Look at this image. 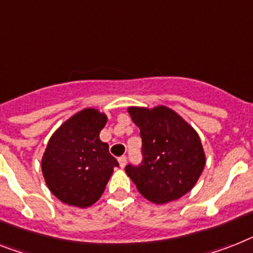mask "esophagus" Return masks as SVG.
<instances>
[{
    "label": "esophagus",
    "instance_id": "1",
    "mask_svg": "<svg viewBox=\"0 0 253 253\" xmlns=\"http://www.w3.org/2000/svg\"><path fill=\"white\" fill-rule=\"evenodd\" d=\"M118 162H119V164H120V167H122V168H124L125 164H126V158H125V156H120V158L118 159Z\"/></svg>",
    "mask_w": 253,
    "mask_h": 253
}]
</instances>
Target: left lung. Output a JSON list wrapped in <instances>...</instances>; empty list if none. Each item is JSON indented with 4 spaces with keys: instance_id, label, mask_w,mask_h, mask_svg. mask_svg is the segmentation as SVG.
<instances>
[{
    "instance_id": "8db88e82",
    "label": "left lung",
    "mask_w": 253,
    "mask_h": 253,
    "mask_svg": "<svg viewBox=\"0 0 253 253\" xmlns=\"http://www.w3.org/2000/svg\"><path fill=\"white\" fill-rule=\"evenodd\" d=\"M141 130L143 162L125 172L141 195L155 204L179 199L195 186L206 166V152L197 130L167 106L128 107Z\"/></svg>"
}]
</instances>
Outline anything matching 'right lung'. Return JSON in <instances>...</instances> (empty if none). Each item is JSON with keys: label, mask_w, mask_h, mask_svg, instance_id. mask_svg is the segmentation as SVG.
<instances>
[{"label": "right lung", "mask_w": 253, "mask_h": 253, "mask_svg": "<svg viewBox=\"0 0 253 253\" xmlns=\"http://www.w3.org/2000/svg\"><path fill=\"white\" fill-rule=\"evenodd\" d=\"M107 115L87 107L67 119L47 142L41 159L43 178L54 197L79 208L102 197L118 160L99 133Z\"/></svg>", "instance_id": "add662e5"}]
</instances>
